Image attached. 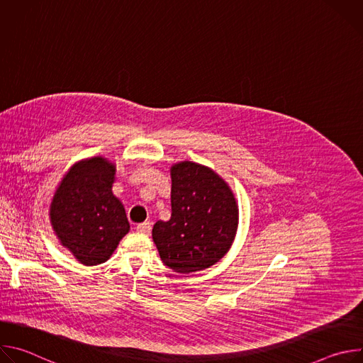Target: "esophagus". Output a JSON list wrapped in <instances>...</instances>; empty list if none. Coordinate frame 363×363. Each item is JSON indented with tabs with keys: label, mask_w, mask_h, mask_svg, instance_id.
I'll list each match as a JSON object with an SVG mask.
<instances>
[{
	"label": "esophagus",
	"mask_w": 363,
	"mask_h": 363,
	"mask_svg": "<svg viewBox=\"0 0 363 363\" xmlns=\"http://www.w3.org/2000/svg\"><path fill=\"white\" fill-rule=\"evenodd\" d=\"M136 230H138L139 233L149 234V233H150V230H152V225H150V223H149V221H145V223H142V224H138Z\"/></svg>",
	"instance_id": "34e87169"
}]
</instances>
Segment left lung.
Here are the masks:
<instances>
[{"instance_id":"obj_1","label":"left lung","mask_w":363,"mask_h":363,"mask_svg":"<svg viewBox=\"0 0 363 363\" xmlns=\"http://www.w3.org/2000/svg\"><path fill=\"white\" fill-rule=\"evenodd\" d=\"M169 221L153 225L161 260L177 273L208 269L228 252L238 227V205L228 184L191 161L171 167Z\"/></svg>"}]
</instances>
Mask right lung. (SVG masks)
<instances>
[{
  "mask_svg": "<svg viewBox=\"0 0 363 363\" xmlns=\"http://www.w3.org/2000/svg\"><path fill=\"white\" fill-rule=\"evenodd\" d=\"M116 165L103 157L74 164L50 203V224L60 244L84 266L108 262L129 233L123 203L113 195Z\"/></svg>",
  "mask_w": 363,
  "mask_h": 363,
  "instance_id": "obj_1",
  "label": "right lung"
}]
</instances>
